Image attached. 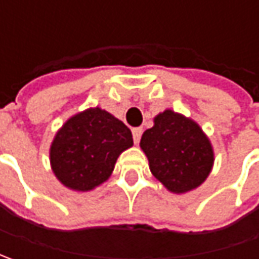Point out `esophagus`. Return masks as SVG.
Here are the masks:
<instances>
[{
    "label": "esophagus",
    "mask_w": 259,
    "mask_h": 259,
    "mask_svg": "<svg viewBox=\"0 0 259 259\" xmlns=\"http://www.w3.org/2000/svg\"><path fill=\"white\" fill-rule=\"evenodd\" d=\"M141 134H143V128H134V130H133V138H134L135 144H138V143H140Z\"/></svg>",
    "instance_id": "34e87169"
}]
</instances>
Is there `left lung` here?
Here are the masks:
<instances>
[{"mask_svg":"<svg viewBox=\"0 0 259 259\" xmlns=\"http://www.w3.org/2000/svg\"><path fill=\"white\" fill-rule=\"evenodd\" d=\"M140 147L153 176L171 193L197 189L213 168V147L200 125L171 109L155 115Z\"/></svg>","mask_w":259,"mask_h":259,"instance_id":"obj_1","label":"left lung"}]
</instances>
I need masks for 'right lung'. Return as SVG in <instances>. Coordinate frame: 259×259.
<instances>
[{"instance_id":"right-lung-1","label":"right lung","mask_w":259,"mask_h":259,"mask_svg":"<svg viewBox=\"0 0 259 259\" xmlns=\"http://www.w3.org/2000/svg\"><path fill=\"white\" fill-rule=\"evenodd\" d=\"M134 144L130 128L102 108L70 116L50 145L56 179L75 192H91L105 183L122 151Z\"/></svg>"}]
</instances>
